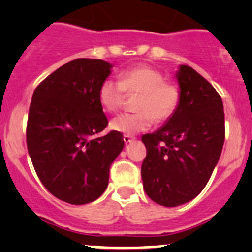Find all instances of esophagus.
Returning <instances> with one entry per match:
<instances>
[{
	"instance_id": "esophagus-1",
	"label": "esophagus",
	"mask_w": 252,
	"mask_h": 252,
	"mask_svg": "<svg viewBox=\"0 0 252 252\" xmlns=\"http://www.w3.org/2000/svg\"><path fill=\"white\" fill-rule=\"evenodd\" d=\"M134 139H135V138H134L133 135H130V134H124V136H123V140H124V142H126V144L133 141Z\"/></svg>"
}]
</instances>
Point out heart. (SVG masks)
Returning a JSON list of instances; mask_svg holds the SVG:
<instances>
[{
  "label": "heart",
  "instance_id": "obj_1",
  "mask_svg": "<svg viewBox=\"0 0 252 252\" xmlns=\"http://www.w3.org/2000/svg\"><path fill=\"white\" fill-rule=\"evenodd\" d=\"M126 95L136 96L133 113H124L111 123L113 130L124 134L145 131L152 123H166L174 116L182 101V90L174 81L166 80L162 72L147 65L123 70L119 81L106 78L97 97L105 111L116 113L126 103Z\"/></svg>",
  "mask_w": 252,
  "mask_h": 252
}]
</instances>
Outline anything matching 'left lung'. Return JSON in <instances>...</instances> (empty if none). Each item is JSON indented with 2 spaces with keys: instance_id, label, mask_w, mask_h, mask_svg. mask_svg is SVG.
Returning a JSON list of instances; mask_svg holds the SVG:
<instances>
[{
  "instance_id": "left-lung-1",
  "label": "left lung",
  "mask_w": 252,
  "mask_h": 252,
  "mask_svg": "<svg viewBox=\"0 0 252 252\" xmlns=\"http://www.w3.org/2000/svg\"><path fill=\"white\" fill-rule=\"evenodd\" d=\"M182 101L171 119L157 131L145 134L146 157L141 178L147 196L174 207L196 197L220 159L225 138L220 94L189 65H180Z\"/></svg>"
}]
</instances>
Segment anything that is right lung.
<instances>
[{
  "label": "right lung",
  "instance_id": "add662e5",
  "mask_svg": "<svg viewBox=\"0 0 252 252\" xmlns=\"http://www.w3.org/2000/svg\"><path fill=\"white\" fill-rule=\"evenodd\" d=\"M112 65L102 60L69 61L32 94L27 146L48 191L70 205L95 201L108 185L110 166L123 150V134L107 126L97 93Z\"/></svg>",
  "mask_w": 252,
  "mask_h": 252
}]
</instances>
